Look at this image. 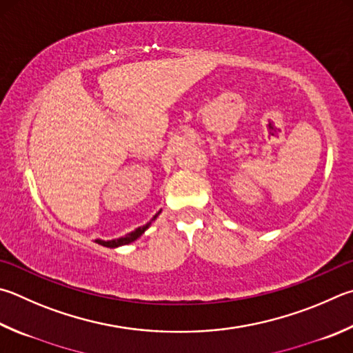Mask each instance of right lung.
<instances>
[{
	"instance_id": "1",
	"label": "right lung",
	"mask_w": 353,
	"mask_h": 353,
	"mask_svg": "<svg viewBox=\"0 0 353 353\" xmlns=\"http://www.w3.org/2000/svg\"><path fill=\"white\" fill-rule=\"evenodd\" d=\"M157 217V214L152 217V221H154ZM150 227V223H146V225H143V227H139L136 232H132V233H130V234H126V236H123V238H119V239H114V241H100V239H97V242L100 243V245H105V247H111V248H114V247H119V245H125V243H130V242H132V241H136L140 234H142L146 228Z\"/></svg>"
}]
</instances>
